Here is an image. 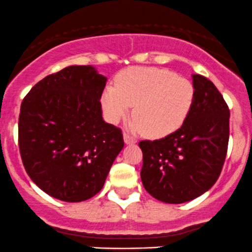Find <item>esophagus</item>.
Masks as SVG:
<instances>
[{
    "mask_svg": "<svg viewBox=\"0 0 252 252\" xmlns=\"http://www.w3.org/2000/svg\"><path fill=\"white\" fill-rule=\"evenodd\" d=\"M124 140H125L126 144H134L137 143V138L133 137V135L128 133H124Z\"/></svg>",
    "mask_w": 252,
    "mask_h": 252,
    "instance_id": "34e87169",
    "label": "esophagus"
}]
</instances>
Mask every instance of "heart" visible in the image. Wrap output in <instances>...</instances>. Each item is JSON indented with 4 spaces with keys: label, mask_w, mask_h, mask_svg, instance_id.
Segmentation results:
<instances>
[{
    "label": "heart",
    "mask_w": 252,
    "mask_h": 252,
    "mask_svg": "<svg viewBox=\"0 0 252 252\" xmlns=\"http://www.w3.org/2000/svg\"><path fill=\"white\" fill-rule=\"evenodd\" d=\"M195 100L190 81L159 67H131L119 73L115 87L102 94L104 117L118 124L134 106L131 126L149 137L174 133L187 120Z\"/></svg>",
    "instance_id": "1"
}]
</instances>
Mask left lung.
<instances>
[{"mask_svg": "<svg viewBox=\"0 0 252 252\" xmlns=\"http://www.w3.org/2000/svg\"><path fill=\"white\" fill-rule=\"evenodd\" d=\"M195 100L187 120L174 133L141 140V182L150 195L166 203L190 201L219 179L227 154L230 109L217 87L193 75Z\"/></svg>", "mask_w": 252, "mask_h": 252, "instance_id": "obj_1", "label": "left lung"}]
</instances>
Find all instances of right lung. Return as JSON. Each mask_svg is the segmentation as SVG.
Instances as JSON below:
<instances>
[{
    "label": "right lung",
    "mask_w": 252,
    "mask_h": 252,
    "mask_svg": "<svg viewBox=\"0 0 252 252\" xmlns=\"http://www.w3.org/2000/svg\"><path fill=\"white\" fill-rule=\"evenodd\" d=\"M106 81L93 66L72 65L42 78L22 100L19 149L25 170L62 201L97 194L124 148L121 129L102 119Z\"/></svg>",
    "instance_id": "obj_1"
}]
</instances>
